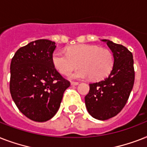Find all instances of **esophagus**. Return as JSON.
Here are the masks:
<instances>
[{"label":"esophagus","mask_w":147,"mask_h":147,"mask_svg":"<svg viewBox=\"0 0 147 147\" xmlns=\"http://www.w3.org/2000/svg\"><path fill=\"white\" fill-rule=\"evenodd\" d=\"M78 84H79V83H78V82H71V85H73V86L74 85H78Z\"/></svg>","instance_id":"34e87169"}]
</instances>
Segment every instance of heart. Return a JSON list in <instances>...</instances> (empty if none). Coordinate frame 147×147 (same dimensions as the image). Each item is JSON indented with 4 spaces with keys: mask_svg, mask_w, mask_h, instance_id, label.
I'll return each instance as SVG.
<instances>
[{
    "mask_svg": "<svg viewBox=\"0 0 147 147\" xmlns=\"http://www.w3.org/2000/svg\"><path fill=\"white\" fill-rule=\"evenodd\" d=\"M52 61L60 73L69 76L80 67L71 76L72 78L90 77L93 80H100L111 73L114 63L113 53L107 48L96 45H78L69 47L67 53L55 51Z\"/></svg>",
    "mask_w": 147,
    "mask_h": 147,
    "instance_id": "obj_1",
    "label": "heart"
}]
</instances>
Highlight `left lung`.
Listing matches in <instances>:
<instances>
[{
  "instance_id": "obj_1",
  "label": "left lung",
  "mask_w": 147,
  "mask_h": 147,
  "mask_svg": "<svg viewBox=\"0 0 147 147\" xmlns=\"http://www.w3.org/2000/svg\"><path fill=\"white\" fill-rule=\"evenodd\" d=\"M113 53L114 63L107 78L89 84L85 101L94 118L105 121L116 116L125 106L134 84V59L131 52L122 45L102 40Z\"/></svg>"
}]
</instances>
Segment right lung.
<instances>
[{
    "mask_svg": "<svg viewBox=\"0 0 147 147\" xmlns=\"http://www.w3.org/2000/svg\"><path fill=\"white\" fill-rule=\"evenodd\" d=\"M55 42L38 40L20 48L10 63V92L22 114L36 122L54 117L70 86L52 61Z\"/></svg>",
    "mask_w": 147,
    "mask_h": 147,
    "instance_id": "1",
    "label": "right lung"
}]
</instances>
